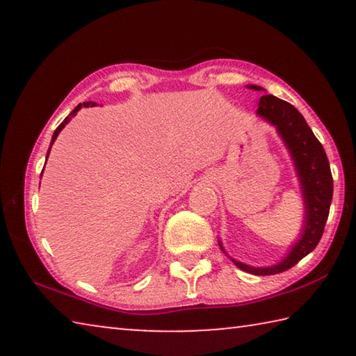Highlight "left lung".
<instances>
[{"instance_id": "obj_1", "label": "left lung", "mask_w": 356, "mask_h": 356, "mask_svg": "<svg viewBox=\"0 0 356 356\" xmlns=\"http://www.w3.org/2000/svg\"><path fill=\"white\" fill-rule=\"evenodd\" d=\"M248 88L256 89V91L262 89L259 86ZM257 114L278 129L281 138L291 150L306 202L303 236L284 261L273 267L254 268L232 259L234 264L243 272L264 276L276 275L292 268L321 242L325 222H327L330 213L331 197H333V177H331L327 154H325L321 141L312 134L309 125L306 124L305 118L298 113L297 108L275 95H262L259 99Z\"/></svg>"}]
</instances>
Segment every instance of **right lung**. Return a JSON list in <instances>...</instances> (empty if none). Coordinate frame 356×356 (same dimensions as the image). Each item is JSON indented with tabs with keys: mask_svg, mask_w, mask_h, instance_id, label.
<instances>
[{
	"mask_svg": "<svg viewBox=\"0 0 356 356\" xmlns=\"http://www.w3.org/2000/svg\"><path fill=\"white\" fill-rule=\"evenodd\" d=\"M94 105H95V104H94V102H84V104H80V105H78V106L75 108V110H74V111H72V113L69 114V116H67V118H65V119L63 120V122L58 125V129L55 130V134H53V138H51V144H53V143H55V140H56V136L59 135V131H61V130H63V129L65 127V124H67V122H69V120L72 119V116H75V114H76V111H78V110H80V108H81V106H94ZM51 144H50V147H51ZM48 152H50V149H48ZM48 152H47V156H48Z\"/></svg>",
	"mask_w": 356,
	"mask_h": 356,
	"instance_id": "right-lung-1",
	"label": "right lung"
}]
</instances>
